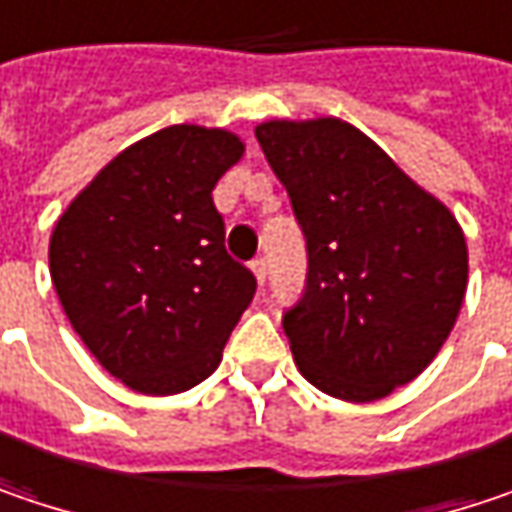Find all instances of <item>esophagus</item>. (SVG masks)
Here are the masks:
<instances>
[{"label":"esophagus","instance_id":"1","mask_svg":"<svg viewBox=\"0 0 512 512\" xmlns=\"http://www.w3.org/2000/svg\"><path fill=\"white\" fill-rule=\"evenodd\" d=\"M252 272H255L257 284L260 286L266 284V275H269V263H266V257H257V260H252Z\"/></svg>","mask_w":512,"mask_h":512}]
</instances>
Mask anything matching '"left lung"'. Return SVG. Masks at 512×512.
<instances>
[{
  "mask_svg": "<svg viewBox=\"0 0 512 512\" xmlns=\"http://www.w3.org/2000/svg\"><path fill=\"white\" fill-rule=\"evenodd\" d=\"M255 136L307 237V286L284 313L295 365L336 400H382L423 374L455 327L464 231L342 118L266 121Z\"/></svg>",
  "mask_w": 512,
  "mask_h": 512,
  "instance_id": "8db88e82",
  "label": "left lung"
}]
</instances>
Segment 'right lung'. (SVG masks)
I'll list each match as a JSON object with an SVG mask.
<instances>
[{
	"instance_id": "obj_1",
	"label": "right lung",
	"mask_w": 512,
	"mask_h": 512,
	"mask_svg": "<svg viewBox=\"0 0 512 512\" xmlns=\"http://www.w3.org/2000/svg\"><path fill=\"white\" fill-rule=\"evenodd\" d=\"M240 156L228 130L165 127L118 153L51 231V281L75 333L138 394H179L214 374L255 298L211 196Z\"/></svg>"
}]
</instances>
